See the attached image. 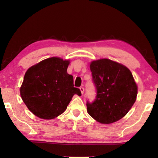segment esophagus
I'll return each instance as SVG.
<instances>
[{
    "instance_id": "obj_1",
    "label": "esophagus",
    "mask_w": 158,
    "mask_h": 158,
    "mask_svg": "<svg viewBox=\"0 0 158 158\" xmlns=\"http://www.w3.org/2000/svg\"><path fill=\"white\" fill-rule=\"evenodd\" d=\"M79 89H80V91H81V94H83V92H84V88H83V87H80Z\"/></svg>"
}]
</instances>
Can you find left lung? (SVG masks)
<instances>
[{"instance_id": "obj_1", "label": "left lung", "mask_w": 158, "mask_h": 158, "mask_svg": "<svg viewBox=\"0 0 158 158\" xmlns=\"http://www.w3.org/2000/svg\"><path fill=\"white\" fill-rule=\"evenodd\" d=\"M89 67L96 96L93 102H87L88 113L101 123L115 122L136 101L138 88L132 74L122 64L106 58L94 60Z\"/></svg>"}]
</instances>
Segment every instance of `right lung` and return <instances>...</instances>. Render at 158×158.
<instances>
[{
  "instance_id": "add662e5",
  "label": "right lung",
  "mask_w": 158,
  "mask_h": 158,
  "mask_svg": "<svg viewBox=\"0 0 158 158\" xmlns=\"http://www.w3.org/2000/svg\"><path fill=\"white\" fill-rule=\"evenodd\" d=\"M69 60L52 57L36 64L25 73L20 95L36 117L52 119L65 111L73 96H81L74 87L73 77L67 73Z\"/></svg>"
}]
</instances>
